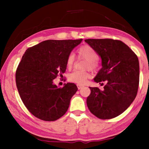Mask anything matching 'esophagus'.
<instances>
[{
    "instance_id": "1",
    "label": "esophagus",
    "mask_w": 149,
    "mask_h": 149,
    "mask_svg": "<svg viewBox=\"0 0 149 149\" xmlns=\"http://www.w3.org/2000/svg\"><path fill=\"white\" fill-rule=\"evenodd\" d=\"M77 87H78V90H80V89H81L82 88H83V85H79V84H78V85H77Z\"/></svg>"
}]
</instances>
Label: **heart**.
<instances>
[{"label":"heart","mask_w":149,"mask_h":149,"mask_svg":"<svg viewBox=\"0 0 149 149\" xmlns=\"http://www.w3.org/2000/svg\"><path fill=\"white\" fill-rule=\"evenodd\" d=\"M78 56L80 58L84 59L87 62L85 64V69L91 70H96L98 67L97 60L99 56L96 51L90 45H83L78 49ZM75 60V56L73 53L69 54L66 59V66L70 69L73 66ZM90 77V73L85 71H75L70 73L69 76V80L71 83L82 85L86 83L87 80Z\"/></svg>","instance_id":"heart-1"}]
</instances>
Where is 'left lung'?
Masks as SVG:
<instances>
[{
	"label": "left lung",
	"mask_w": 149,
	"mask_h": 149,
	"mask_svg": "<svg viewBox=\"0 0 149 149\" xmlns=\"http://www.w3.org/2000/svg\"><path fill=\"white\" fill-rule=\"evenodd\" d=\"M102 58V68L94 78L96 83L105 81L104 90L90 87L91 93L87 105L100 119H111L123 113L136 96L139 83L137 56L118 40L86 39Z\"/></svg>",
	"instance_id": "left-lung-1"
}]
</instances>
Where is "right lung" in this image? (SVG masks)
Masks as SVG:
<instances>
[{"label":"right lung","mask_w":149,"mask_h":149,"mask_svg":"<svg viewBox=\"0 0 149 149\" xmlns=\"http://www.w3.org/2000/svg\"><path fill=\"white\" fill-rule=\"evenodd\" d=\"M78 40H47L28 48L17 69L16 85L29 111L45 121L60 118L78 88L68 83L58 88L53 80L66 71V59Z\"/></svg>","instance_id":"obj_1"}]
</instances>
